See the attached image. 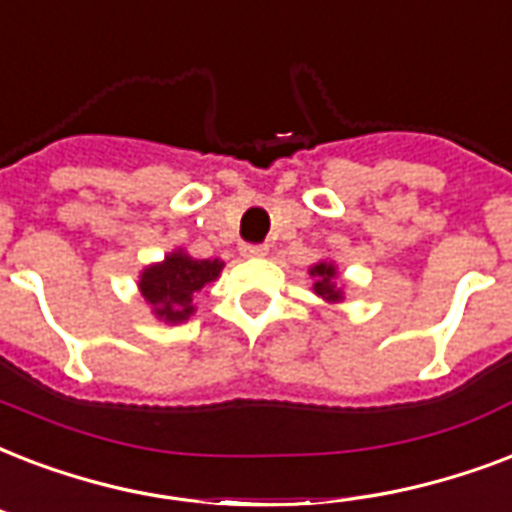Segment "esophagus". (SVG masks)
Wrapping results in <instances>:
<instances>
[{"mask_svg": "<svg viewBox=\"0 0 512 512\" xmlns=\"http://www.w3.org/2000/svg\"><path fill=\"white\" fill-rule=\"evenodd\" d=\"M267 245H251V243H245L240 245V253H243L245 259H259V256H267Z\"/></svg>", "mask_w": 512, "mask_h": 512, "instance_id": "obj_1", "label": "esophagus"}]
</instances>
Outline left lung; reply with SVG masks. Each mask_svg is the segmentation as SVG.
<instances>
[{
	"mask_svg": "<svg viewBox=\"0 0 512 512\" xmlns=\"http://www.w3.org/2000/svg\"><path fill=\"white\" fill-rule=\"evenodd\" d=\"M310 275L315 277L312 291L318 293L320 299L328 301V304H336V301L344 299L342 288L336 285V267L331 261H320V264H315V267L310 269Z\"/></svg>",
	"mask_w": 512,
	"mask_h": 512,
	"instance_id": "8db88e82",
	"label": "left lung"
}]
</instances>
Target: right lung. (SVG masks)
Wrapping results in <instances>:
<instances>
[{
	"label": "right lung",
	"instance_id": "1",
	"mask_svg": "<svg viewBox=\"0 0 512 512\" xmlns=\"http://www.w3.org/2000/svg\"><path fill=\"white\" fill-rule=\"evenodd\" d=\"M224 261L192 259L189 253L173 251L160 264H149L141 272L138 288L146 304L160 320L176 326L194 315V293L221 275Z\"/></svg>",
	"mask_w": 512,
	"mask_h": 512
}]
</instances>
